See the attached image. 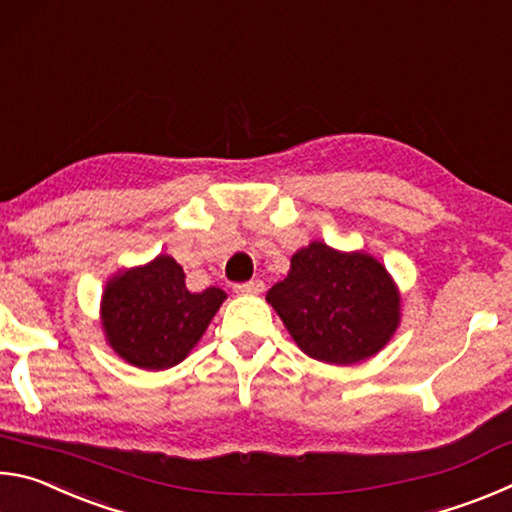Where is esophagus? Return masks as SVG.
<instances>
[{"instance_id": "esophagus-1", "label": "esophagus", "mask_w": 512, "mask_h": 512, "mask_svg": "<svg viewBox=\"0 0 512 512\" xmlns=\"http://www.w3.org/2000/svg\"><path fill=\"white\" fill-rule=\"evenodd\" d=\"M235 291L239 293V296H257V293L264 291V282L262 280L241 282V284H235Z\"/></svg>"}]
</instances>
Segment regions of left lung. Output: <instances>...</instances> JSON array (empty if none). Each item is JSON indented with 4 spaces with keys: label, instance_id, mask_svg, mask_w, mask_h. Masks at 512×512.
Instances as JSON below:
<instances>
[{
    "label": "left lung",
    "instance_id": "left-lung-1",
    "mask_svg": "<svg viewBox=\"0 0 512 512\" xmlns=\"http://www.w3.org/2000/svg\"><path fill=\"white\" fill-rule=\"evenodd\" d=\"M268 305L307 357L352 366L375 357L402 323V296L393 275L366 250H336L311 241L291 257Z\"/></svg>",
    "mask_w": 512,
    "mask_h": 512
}]
</instances>
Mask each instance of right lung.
Returning a JSON list of instances; mask_svg holds the SVG:
<instances>
[{"mask_svg": "<svg viewBox=\"0 0 512 512\" xmlns=\"http://www.w3.org/2000/svg\"><path fill=\"white\" fill-rule=\"evenodd\" d=\"M228 298L219 287L192 293L185 271L160 253L119 268L101 293V329L119 359L142 370H167L187 359Z\"/></svg>", "mask_w": 512, "mask_h": 512, "instance_id": "1", "label": "right lung"}]
</instances>
